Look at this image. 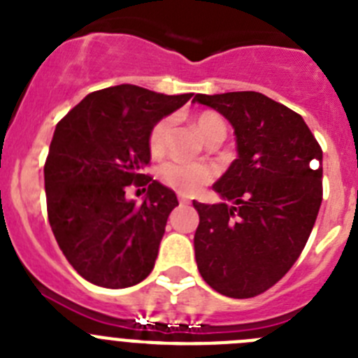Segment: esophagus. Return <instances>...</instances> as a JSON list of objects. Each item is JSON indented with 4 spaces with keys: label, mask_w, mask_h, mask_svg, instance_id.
I'll return each instance as SVG.
<instances>
[{
    "label": "esophagus",
    "mask_w": 358,
    "mask_h": 358,
    "mask_svg": "<svg viewBox=\"0 0 358 358\" xmlns=\"http://www.w3.org/2000/svg\"><path fill=\"white\" fill-rule=\"evenodd\" d=\"M179 202H181V204H188L189 201H188V199L185 197V195H181V197H179Z\"/></svg>",
    "instance_id": "esophagus-1"
}]
</instances>
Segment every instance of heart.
<instances>
[{
    "mask_svg": "<svg viewBox=\"0 0 358 358\" xmlns=\"http://www.w3.org/2000/svg\"><path fill=\"white\" fill-rule=\"evenodd\" d=\"M195 129L202 140L213 134L218 129H224L222 120L213 113H202L195 118ZM170 132V120L161 118L152 125L148 132V150L154 156L163 154L166 147V138ZM159 179L166 186L173 188L179 194L192 195L213 179V169L202 163H188V161H169L159 169Z\"/></svg>",
    "mask_w": 358,
    "mask_h": 358,
    "instance_id": "1",
    "label": "heart"
}]
</instances>
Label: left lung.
<instances>
[{
    "label": "left lung",
    "instance_id": "left-lung-1",
    "mask_svg": "<svg viewBox=\"0 0 358 358\" xmlns=\"http://www.w3.org/2000/svg\"><path fill=\"white\" fill-rule=\"evenodd\" d=\"M194 102L220 113L236 140V159L213 185L222 202L194 201L199 273L224 296H258L289 273L312 233L322 150L301 116L262 93L195 94Z\"/></svg>",
    "mask_w": 358,
    "mask_h": 358
}]
</instances>
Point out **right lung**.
Masks as SVG:
<instances>
[{"instance_id":"right-lung-1","label":"right lung","mask_w":358,"mask_h":358,"mask_svg":"<svg viewBox=\"0 0 358 358\" xmlns=\"http://www.w3.org/2000/svg\"><path fill=\"white\" fill-rule=\"evenodd\" d=\"M192 96L113 85L87 94L55 127L44 164L50 226L69 264L90 283L125 289L152 273L179 202L173 189L145 173L148 132ZM132 182L149 186L141 205L124 195Z\"/></svg>"}]
</instances>
